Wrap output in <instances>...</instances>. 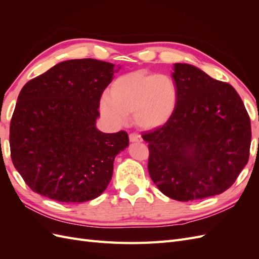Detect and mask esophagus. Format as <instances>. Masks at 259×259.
I'll list each match as a JSON object with an SVG mask.
<instances>
[{"instance_id": "1", "label": "esophagus", "mask_w": 259, "mask_h": 259, "mask_svg": "<svg viewBox=\"0 0 259 259\" xmlns=\"http://www.w3.org/2000/svg\"><path fill=\"white\" fill-rule=\"evenodd\" d=\"M130 142L131 143H140L142 142V137H140V135H138V134H131Z\"/></svg>"}]
</instances>
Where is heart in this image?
Returning a JSON list of instances; mask_svg holds the SVG:
<instances>
[{"mask_svg":"<svg viewBox=\"0 0 259 259\" xmlns=\"http://www.w3.org/2000/svg\"><path fill=\"white\" fill-rule=\"evenodd\" d=\"M111 96L100 99V111L108 121L123 125L133 114L137 127L153 131L173 116L178 101L177 86L170 76L154 74L143 69L116 77Z\"/></svg>","mask_w":259,"mask_h":259,"instance_id":"1","label":"heart"}]
</instances>
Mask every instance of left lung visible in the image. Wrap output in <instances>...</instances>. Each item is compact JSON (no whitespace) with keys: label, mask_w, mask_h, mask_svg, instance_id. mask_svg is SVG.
I'll use <instances>...</instances> for the list:
<instances>
[{"label":"left lung","mask_w":259,"mask_h":259,"mask_svg":"<svg viewBox=\"0 0 259 259\" xmlns=\"http://www.w3.org/2000/svg\"><path fill=\"white\" fill-rule=\"evenodd\" d=\"M171 119L143 136L148 170L166 197L187 202L221 194L247 164L250 121L239 94L189 64H174Z\"/></svg>","instance_id":"8db88e82"}]
</instances>
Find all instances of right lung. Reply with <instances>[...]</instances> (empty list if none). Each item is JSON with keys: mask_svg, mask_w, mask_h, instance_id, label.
I'll use <instances>...</instances> for the list:
<instances>
[{"mask_svg": "<svg viewBox=\"0 0 259 259\" xmlns=\"http://www.w3.org/2000/svg\"><path fill=\"white\" fill-rule=\"evenodd\" d=\"M120 68L93 58L66 60L23 86L10 145L14 166L31 190L65 203L106 190L115 155L130 143L123 131L96 127L101 94Z\"/></svg>", "mask_w": 259, "mask_h": 259, "instance_id": "right-lung-1", "label": "right lung"}]
</instances>
